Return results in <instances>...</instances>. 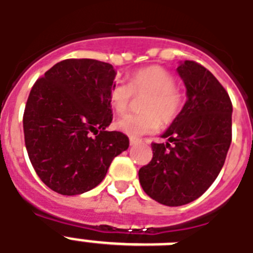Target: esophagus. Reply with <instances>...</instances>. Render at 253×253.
I'll return each mask as SVG.
<instances>
[{"mask_svg":"<svg viewBox=\"0 0 253 253\" xmlns=\"http://www.w3.org/2000/svg\"><path fill=\"white\" fill-rule=\"evenodd\" d=\"M138 142H139L138 139L130 138V144H131V146H135V144H136V143H138Z\"/></svg>","mask_w":253,"mask_h":253,"instance_id":"obj_1","label":"esophagus"}]
</instances>
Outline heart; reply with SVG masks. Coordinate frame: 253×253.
Masks as SVG:
<instances>
[{
  "label": "heart",
  "instance_id": "1",
  "mask_svg": "<svg viewBox=\"0 0 253 253\" xmlns=\"http://www.w3.org/2000/svg\"><path fill=\"white\" fill-rule=\"evenodd\" d=\"M134 95H146L143 114L126 115L115 123L117 130L130 138H140L176 121L184 105V97L176 87L172 73L159 65H150L131 75L128 84H117L109 95V102L117 114H125Z\"/></svg>",
  "mask_w": 253,
  "mask_h": 253
}]
</instances>
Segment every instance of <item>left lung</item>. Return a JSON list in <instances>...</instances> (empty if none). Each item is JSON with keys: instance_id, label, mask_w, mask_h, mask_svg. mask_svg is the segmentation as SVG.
<instances>
[{"instance_id": "obj_1", "label": "left lung", "mask_w": 253, "mask_h": 253, "mask_svg": "<svg viewBox=\"0 0 253 253\" xmlns=\"http://www.w3.org/2000/svg\"><path fill=\"white\" fill-rule=\"evenodd\" d=\"M177 73L188 99L163 134L167 143H152L154 158L139 169L143 190L159 204L181 206L197 200L223 167L232 139V103L210 71L185 60Z\"/></svg>"}]
</instances>
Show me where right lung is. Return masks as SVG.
<instances>
[{"mask_svg": "<svg viewBox=\"0 0 253 253\" xmlns=\"http://www.w3.org/2000/svg\"><path fill=\"white\" fill-rule=\"evenodd\" d=\"M115 75L109 63L67 59L30 91L23 114L26 150L53 192L76 196L95 188L113 159L128 148L123 132L106 131L113 121L109 95Z\"/></svg>", "mask_w": 253, "mask_h": 253, "instance_id": "add662e5", "label": "right lung"}]
</instances>
